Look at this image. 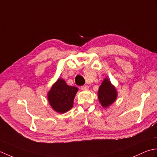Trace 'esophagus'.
Returning a JSON list of instances; mask_svg holds the SVG:
<instances>
[{
	"label": "esophagus",
	"instance_id": "esophagus-1",
	"mask_svg": "<svg viewBox=\"0 0 157 157\" xmlns=\"http://www.w3.org/2000/svg\"><path fill=\"white\" fill-rule=\"evenodd\" d=\"M88 88H89V87L87 85H83V86H81V90H85V89H87Z\"/></svg>",
	"mask_w": 157,
	"mask_h": 157
}]
</instances>
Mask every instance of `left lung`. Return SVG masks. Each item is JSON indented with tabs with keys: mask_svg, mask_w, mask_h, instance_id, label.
<instances>
[{
	"mask_svg": "<svg viewBox=\"0 0 157 157\" xmlns=\"http://www.w3.org/2000/svg\"><path fill=\"white\" fill-rule=\"evenodd\" d=\"M99 101L102 107L106 108L109 107L116 101L118 93L114 85L112 84L108 78H105L100 86L98 92Z\"/></svg>",
	"mask_w": 157,
	"mask_h": 157,
	"instance_id": "1",
	"label": "left lung"
}]
</instances>
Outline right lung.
<instances>
[{
  "instance_id": "1",
  "label": "right lung",
  "mask_w": 157,
  "mask_h": 157,
  "mask_svg": "<svg viewBox=\"0 0 157 157\" xmlns=\"http://www.w3.org/2000/svg\"><path fill=\"white\" fill-rule=\"evenodd\" d=\"M78 90L76 87L69 86L62 78H58L47 93V99L52 109L63 114L73 106L74 99Z\"/></svg>"
}]
</instances>
